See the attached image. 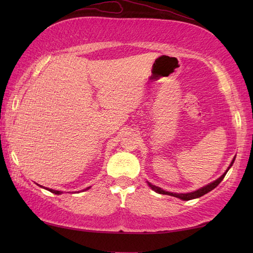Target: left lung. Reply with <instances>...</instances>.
Instances as JSON below:
<instances>
[{
    "mask_svg": "<svg viewBox=\"0 0 253 253\" xmlns=\"http://www.w3.org/2000/svg\"><path fill=\"white\" fill-rule=\"evenodd\" d=\"M234 161H235V158L233 159L232 163H230V165L228 166V169H226V171H225V173H224L221 177H219V178H217L216 180H214L213 182H211V184H209V185H207V186H204V187L200 188V189H198V190H196V191H192V192H188V193H174V192L165 191V190H163V189H162V188L154 186V185H152V184H151V182H149V181H148V185H149V187H150V188H151L152 190H154L155 192H158V193H161V195H169V196H173V197H176V198H179V199H181V200L188 201V200H191V199H196V198H199V197H202L203 195H206V193H208L209 191L213 190L214 188H215V187L219 184V182H221V181L224 179V177H225V175L227 174L228 169H229L230 168H232V165L234 164Z\"/></svg>",
    "mask_w": 253,
    "mask_h": 253,
    "instance_id": "obj_1",
    "label": "left lung"
}]
</instances>
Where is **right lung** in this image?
<instances>
[{
	"mask_svg": "<svg viewBox=\"0 0 253 253\" xmlns=\"http://www.w3.org/2000/svg\"><path fill=\"white\" fill-rule=\"evenodd\" d=\"M40 187H42V186H40ZM44 189H46V190H49V191H51L52 193H55V195H61V193H63L62 191H58V190H54V189H49V188H45V187H43ZM90 187H88V188H85V189H84V190H88Z\"/></svg>",
	"mask_w": 253,
	"mask_h": 253,
	"instance_id": "obj_1",
	"label": "right lung"
}]
</instances>
